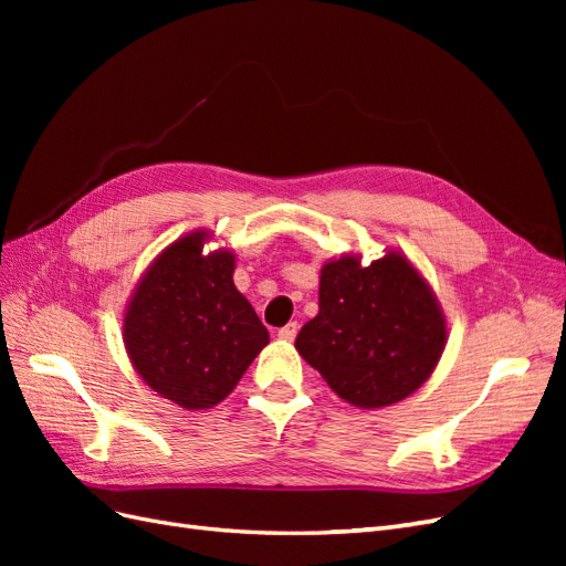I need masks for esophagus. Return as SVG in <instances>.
<instances>
[{
    "mask_svg": "<svg viewBox=\"0 0 566 566\" xmlns=\"http://www.w3.org/2000/svg\"><path fill=\"white\" fill-rule=\"evenodd\" d=\"M297 331H300V323H297V321H290L287 325H283V328L279 331V335H281L283 339H295Z\"/></svg>",
    "mask_w": 566,
    "mask_h": 566,
    "instance_id": "1",
    "label": "esophagus"
}]
</instances>
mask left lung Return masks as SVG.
Segmentation results:
<instances>
[{
  "instance_id": "8db88e82",
  "label": "left lung",
  "mask_w": 566,
  "mask_h": 566,
  "mask_svg": "<svg viewBox=\"0 0 566 566\" xmlns=\"http://www.w3.org/2000/svg\"><path fill=\"white\" fill-rule=\"evenodd\" d=\"M447 323L401 254L370 266L342 256L321 271L318 314L306 321L295 347L331 389L361 408H382L413 394L434 370Z\"/></svg>"
}]
</instances>
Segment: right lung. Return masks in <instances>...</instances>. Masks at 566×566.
Masks as SVG:
<instances>
[{
    "label": "right lung",
    "mask_w": 566,
    "mask_h": 566,
    "mask_svg": "<svg viewBox=\"0 0 566 566\" xmlns=\"http://www.w3.org/2000/svg\"><path fill=\"white\" fill-rule=\"evenodd\" d=\"M205 238L200 231L169 245L125 316L134 368L150 389L191 410L224 399L269 342L264 323L233 285V254L205 256Z\"/></svg>",
    "instance_id": "obj_1"
}]
</instances>
